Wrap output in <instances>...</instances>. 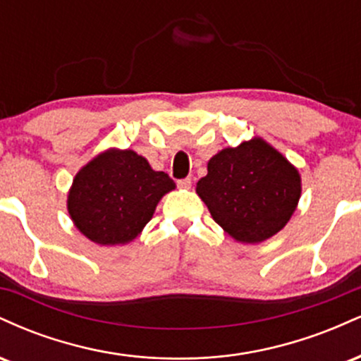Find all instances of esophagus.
<instances>
[{
  "instance_id": "esophagus-1",
  "label": "esophagus",
  "mask_w": 361,
  "mask_h": 361,
  "mask_svg": "<svg viewBox=\"0 0 361 361\" xmlns=\"http://www.w3.org/2000/svg\"><path fill=\"white\" fill-rule=\"evenodd\" d=\"M176 185L180 186V188H190V186H192V178H183V180H178Z\"/></svg>"
}]
</instances>
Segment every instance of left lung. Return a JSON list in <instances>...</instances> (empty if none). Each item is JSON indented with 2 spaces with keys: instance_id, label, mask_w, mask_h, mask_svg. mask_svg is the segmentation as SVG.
I'll return each instance as SVG.
<instances>
[{
  "instance_id": "obj_1",
  "label": "left lung",
  "mask_w": 361,
  "mask_h": 361,
  "mask_svg": "<svg viewBox=\"0 0 361 361\" xmlns=\"http://www.w3.org/2000/svg\"><path fill=\"white\" fill-rule=\"evenodd\" d=\"M197 193L235 241L261 243L283 229L300 198L299 171L263 139L222 149Z\"/></svg>"
}]
</instances>
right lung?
Instances as JSON below:
<instances>
[{"mask_svg": "<svg viewBox=\"0 0 361 361\" xmlns=\"http://www.w3.org/2000/svg\"><path fill=\"white\" fill-rule=\"evenodd\" d=\"M175 188L134 151L110 149L74 178L68 210L74 226L97 244H126L151 221L157 202Z\"/></svg>", "mask_w": 361, "mask_h": 361, "instance_id": "obj_1", "label": "right lung"}]
</instances>
